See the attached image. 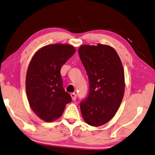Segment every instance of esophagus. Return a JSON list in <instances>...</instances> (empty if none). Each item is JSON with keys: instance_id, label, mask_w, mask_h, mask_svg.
<instances>
[{"instance_id": "1", "label": "esophagus", "mask_w": 155, "mask_h": 155, "mask_svg": "<svg viewBox=\"0 0 155 155\" xmlns=\"http://www.w3.org/2000/svg\"><path fill=\"white\" fill-rule=\"evenodd\" d=\"M70 95H71V97H72V99L73 101H75L76 99H77V95H76L75 93H71Z\"/></svg>"}]
</instances>
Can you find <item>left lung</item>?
Here are the masks:
<instances>
[{"label": "left lung", "mask_w": 155, "mask_h": 155, "mask_svg": "<svg viewBox=\"0 0 155 155\" xmlns=\"http://www.w3.org/2000/svg\"><path fill=\"white\" fill-rule=\"evenodd\" d=\"M90 83L89 94L81 103L84 121L94 127L112 119L121 105L125 91L124 70L112 47L98 43L78 49Z\"/></svg>", "instance_id": "1"}]
</instances>
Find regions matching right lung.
<instances>
[{"instance_id": "add662e5", "label": "right lung", "mask_w": 155, "mask_h": 155, "mask_svg": "<svg viewBox=\"0 0 155 155\" xmlns=\"http://www.w3.org/2000/svg\"><path fill=\"white\" fill-rule=\"evenodd\" d=\"M75 51L72 45L56 43L40 48L31 58L26 74L27 97L32 111L43 121L58 119L72 101L63 87L61 69Z\"/></svg>"}]
</instances>
